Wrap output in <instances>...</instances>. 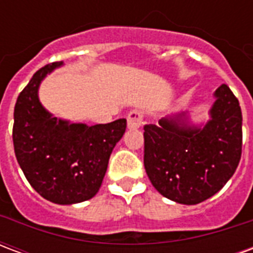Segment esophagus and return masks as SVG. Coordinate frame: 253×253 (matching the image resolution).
I'll list each match as a JSON object with an SVG mask.
<instances>
[{
  "instance_id": "obj_1",
  "label": "esophagus",
  "mask_w": 253,
  "mask_h": 253,
  "mask_svg": "<svg viewBox=\"0 0 253 253\" xmlns=\"http://www.w3.org/2000/svg\"><path fill=\"white\" fill-rule=\"evenodd\" d=\"M143 121V114L141 111L134 110L131 111L128 115H127V127L130 128V130H137L141 127Z\"/></svg>"
}]
</instances>
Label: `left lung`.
I'll return each mask as SVG.
<instances>
[{
	"instance_id": "obj_1",
	"label": "left lung",
	"mask_w": 253,
	"mask_h": 253,
	"mask_svg": "<svg viewBox=\"0 0 253 253\" xmlns=\"http://www.w3.org/2000/svg\"><path fill=\"white\" fill-rule=\"evenodd\" d=\"M209 121L195 125L188 111L143 127V165L160 194L181 205L215 195L233 176L241 159L243 115L226 84L212 94Z\"/></svg>"
}]
</instances>
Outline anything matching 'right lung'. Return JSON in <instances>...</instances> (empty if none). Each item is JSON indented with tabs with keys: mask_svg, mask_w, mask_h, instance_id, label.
Listing matches in <instances>:
<instances>
[{
	"mask_svg": "<svg viewBox=\"0 0 253 253\" xmlns=\"http://www.w3.org/2000/svg\"><path fill=\"white\" fill-rule=\"evenodd\" d=\"M62 62L42 67L14 105L16 159L32 188L47 201L74 205L93 198L108 160L126 131V119L88 126L54 116L39 100L42 81Z\"/></svg>",
	"mask_w": 253,
	"mask_h": 253,
	"instance_id": "obj_1",
	"label": "right lung"
}]
</instances>
